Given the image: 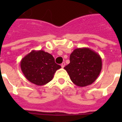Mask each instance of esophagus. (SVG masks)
I'll return each mask as SVG.
<instances>
[{
    "mask_svg": "<svg viewBox=\"0 0 122 122\" xmlns=\"http://www.w3.org/2000/svg\"><path fill=\"white\" fill-rule=\"evenodd\" d=\"M65 65V63L64 62H63V63H62V64H61V66H62V68H64Z\"/></svg>",
    "mask_w": 122,
    "mask_h": 122,
    "instance_id": "34e87169",
    "label": "esophagus"
}]
</instances>
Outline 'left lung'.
<instances>
[{"label": "left lung", "instance_id": "8db88e82", "mask_svg": "<svg viewBox=\"0 0 122 122\" xmlns=\"http://www.w3.org/2000/svg\"><path fill=\"white\" fill-rule=\"evenodd\" d=\"M70 60V63L64 69L71 81L78 87H86L94 82L102 69L100 56L89 48L75 49Z\"/></svg>", "mask_w": 122, "mask_h": 122}]
</instances>
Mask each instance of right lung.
Masks as SVG:
<instances>
[{"label":"right lung","mask_w":122,"mask_h":122,"mask_svg":"<svg viewBox=\"0 0 122 122\" xmlns=\"http://www.w3.org/2000/svg\"><path fill=\"white\" fill-rule=\"evenodd\" d=\"M21 69L25 78L36 86H43L53 79L61 66L51 54L43 50H33L21 60Z\"/></svg>","instance_id":"add662e5"}]
</instances>
